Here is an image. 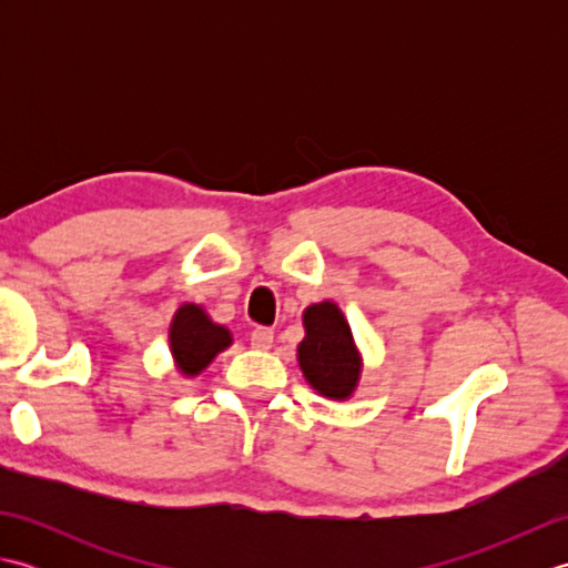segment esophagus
Masks as SVG:
<instances>
[{
	"label": "esophagus",
	"instance_id": "esophagus-1",
	"mask_svg": "<svg viewBox=\"0 0 568 568\" xmlns=\"http://www.w3.org/2000/svg\"><path fill=\"white\" fill-rule=\"evenodd\" d=\"M251 346L253 348H271L273 346V329L271 327H253L251 329Z\"/></svg>",
	"mask_w": 568,
	"mask_h": 568
}]
</instances>
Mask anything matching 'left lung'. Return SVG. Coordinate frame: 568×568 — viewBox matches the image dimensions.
<instances>
[{"label": "left lung", "mask_w": 568, "mask_h": 568, "mask_svg": "<svg viewBox=\"0 0 568 568\" xmlns=\"http://www.w3.org/2000/svg\"><path fill=\"white\" fill-rule=\"evenodd\" d=\"M307 336L297 346V361L305 378L322 395L344 400L356 388L361 364L352 329L334 303H320L305 310Z\"/></svg>", "instance_id": "1"}]
</instances>
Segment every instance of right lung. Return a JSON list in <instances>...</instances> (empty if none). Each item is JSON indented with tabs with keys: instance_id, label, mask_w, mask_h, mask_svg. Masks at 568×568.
<instances>
[{
	"instance_id": "obj_1",
	"label": "right lung",
	"mask_w": 568,
	"mask_h": 568,
	"mask_svg": "<svg viewBox=\"0 0 568 568\" xmlns=\"http://www.w3.org/2000/svg\"><path fill=\"white\" fill-rule=\"evenodd\" d=\"M232 344V336L197 305H183L171 324V348L178 361V368L185 376H195L210 361Z\"/></svg>"
}]
</instances>
